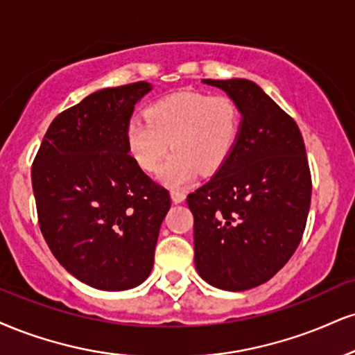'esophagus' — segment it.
Here are the masks:
<instances>
[{
	"instance_id": "1",
	"label": "esophagus",
	"mask_w": 355,
	"mask_h": 355,
	"mask_svg": "<svg viewBox=\"0 0 355 355\" xmlns=\"http://www.w3.org/2000/svg\"><path fill=\"white\" fill-rule=\"evenodd\" d=\"M170 196H172L173 203H182V202H185V198H187V195L180 190H172L170 191Z\"/></svg>"
}]
</instances>
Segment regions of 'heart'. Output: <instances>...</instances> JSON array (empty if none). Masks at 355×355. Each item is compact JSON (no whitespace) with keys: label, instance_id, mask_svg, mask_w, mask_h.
<instances>
[{"label":"heart","instance_id":"1","mask_svg":"<svg viewBox=\"0 0 355 355\" xmlns=\"http://www.w3.org/2000/svg\"><path fill=\"white\" fill-rule=\"evenodd\" d=\"M241 132V110L226 96L180 91L155 101L123 127V142L130 159L152 172L173 152L159 170L166 185L193 180L198 170L213 173L230 159Z\"/></svg>","mask_w":355,"mask_h":355}]
</instances>
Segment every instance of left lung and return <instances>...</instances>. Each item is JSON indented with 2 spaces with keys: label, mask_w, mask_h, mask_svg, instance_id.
Masks as SVG:
<instances>
[{
  "label": "left lung",
  "mask_w": 355,
  "mask_h": 355,
  "mask_svg": "<svg viewBox=\"0 0 355 355\" xmlns=\"http://www.w3.org/2000/svg\"><path fill=\"white\" fill-rule=\"evenodd\" d=\"M203 84L236 102L241 132L226 164L187 196L195 220V268L215 288L245 291L271 279L304 233L313 190L304 140L258 84Z\"/></svg>",
  "instance_id": "8db88e82"
}]
</instances>
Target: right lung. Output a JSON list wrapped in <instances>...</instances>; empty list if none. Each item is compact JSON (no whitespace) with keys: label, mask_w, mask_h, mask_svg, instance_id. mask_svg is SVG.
<instances>
[{"label":"right lung","mask_w":355,"mask_h":355,"mask_svg":"<svg viewBox=\"0 0 355 355\" xmlns=\"http://www.w3.org/2000/svg\"><path fill=\"white\" fill-rule=\"evenodd\" d=\"M148 83L91 94L51 122L33 162L42 236L59 263L102 291L144 283L170 195L130 159L123 127Z\"/></svg>","instance_id":"obj_1"}]
</instances>
